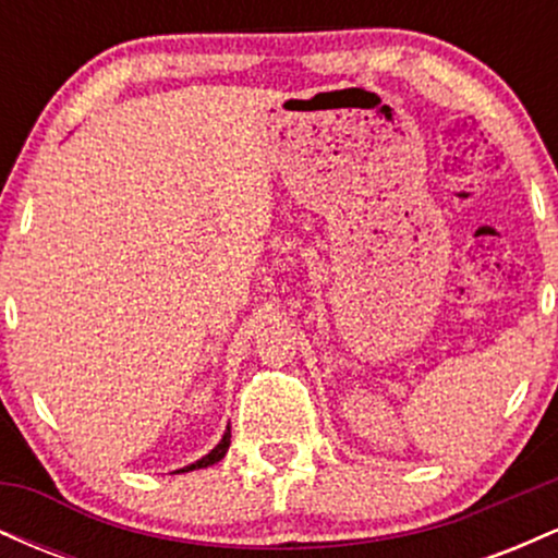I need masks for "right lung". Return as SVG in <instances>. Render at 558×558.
<instances>
[{
	"label": "right lung",
	"instance_id": "right-lung-1",
	"mask_svg": "<svg viewBox=\"0 0 558 558\" xmlns=\"http://www.w3.org/2000/svg\"><path fill=\"white\" fill-rule=\"evenodd\" d=\"M228 446H230V425H228V430H226V435H222V440L220 444H217L213 451L207 453V457H202L198 459V462H194V464H189V466H183V470H178V472H191V470H204V466H213V464H217L220 462L222 457H226L228 453Z\"/></svg>",
	"mask_w": 558,
	"mask_h": 558
}]
</instances>
